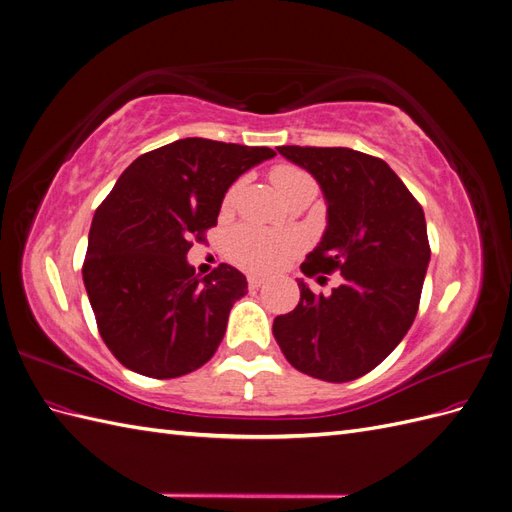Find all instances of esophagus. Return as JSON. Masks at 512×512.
Returning a JSON list of instances; mask_svg holds the SVG:
<instances>
[{
  "mask_svg": "<svg viewBox=\"0 0 512 512\" xmlns=\"http://www.w3.org/2000/svg\"><path fill=\"white\" fill-rule=\"evenodd\" d=\"M247 284H250V290H258L262 284H265V277H260V275H247Z\"/></svg>",
  "mask_w": 512,
  "mask_h": 512,
  "instance_id": "esophagus-1",
  "label": "esophagus"
}]
</instances>
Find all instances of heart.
Masks as SVG:
<instances>
[{"mask_svg":"<svg viewBox=\"0 0 512 512\" xmlns=\"http://www.w3.org/2000/svg\"><path fill=\"white\" fill-rule=\"evenodd\" d=\"M271 181L277 188V192H280L284 198H288L294 190L299 188V185L314 179L299 166L280 164L271 170ZM237 192H239V183L232 185V188L226 192L224 209L232 207ZM299 250H301V237L294 235V232L269 230L254 224H243L232 230L230 243H228L230 258L235 260L237 265L256 273H271L275 269L284 267Z\"/></svg>","mask_w":512,"mask_h":512,"instance_id":"b5f03b06","label":"heart"}]
</instances>
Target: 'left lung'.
<instances>
[{"label": "left lung", "mask_w": 512, "mask_h": 512, "mask_svg": "<svg viewBox=\"0 0 512 512\" xmlns=\"http://www.w3.org/2000/svg\"><path fill=\"white\" fill-rule=\"evenodd\" d=\"M277 151L312 173L327 200V230L301 271H339L342 284L324 297L299 282L301 301L273 320V335L303 374L356 380L397 348L418 312L431 256L423 207L389 164L367 153L297 145Z\"/></svg>", "instance_id": "obj_1"}]
</instances>
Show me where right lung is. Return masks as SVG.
Instances as JSON below:
<instances>
[{
	"mask_svg": "<svg viewBox=\"0 0 512 512\" xmlns=\"http://www.w3.org/2000/svg\"><path fill=\"white\" fill-rule=\"evenodd\" d=\"M273 156L269 147L181 138L123 170L94 215L83 262L98 331L121 365L166 380L218 350L247 280L226 262L198 277L185 256L218 224L230 185Z\"/></svg>",
	"mask_w": 512,
	"mask_h": 512,
	"instance_id": "right-lung-1",
	"label": "right lung"
}]
</instances>
